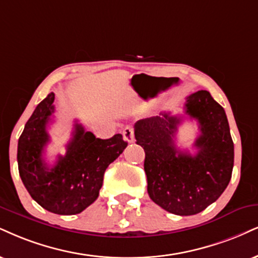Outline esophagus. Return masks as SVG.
<instances>
[{"mask_svg": "<svg viewBox=\"0 0 258 258\" xmlns=\"http://www.w3.org/2000/svg\"><path fill=\"white\" fill-rule=\"evenodd\" d=\"M122 135H123V139L125 140L126 142H133L134 141L135 136H134V128L133 126H125V128L123 129L122 132Z\"/></svg>", "mask_w": 258, "mask_h": 258, "instance_id": "obj_1", "label": "esophagus"}]
</instances>
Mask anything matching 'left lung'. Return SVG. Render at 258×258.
Masks as SVG:
<instances>
[{
    "label": "left lung",
    "instance_id": "8db88e82",
    "mask_svg": "<svg viewBox=\"0 0 258 258\" xmlns=\"http://www.w3.org/2000/svg\"><path fill=\"white\" fill-rule=\"evenodd\" d=\"M185 113L199 123L194 155L174 144L180 117L161 112L135 123L136 144L146 153L148 195L176 215L205 211L225 191L233 170L234 147L224 107L208 91H197L186 98Z\"/></svg>",
    "mask_w": 258,
    "mask_h": 258
}]
</instances>
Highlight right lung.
<instances>
[{"label": "right lung", "instance_id": "add662e5", "mask_svg": "<svg viewBox=\"0 0 258 258\" xmlns=\"http://www.w3.org/2000/svg\"><path fill=\"white\" fill-rule=\"evenodd\" d=\"M55 94L37 105L18 142V166L22 183L32 199L46 211L61 215L79 214L99 196L107 166L122 154L126 142L120 134L95 138L81 124H74L66 155L49 166L43 154L50 136L47 123L55 111Z\"/></svg>", "mask_w": 258, "mask_h": 258}]
</instances>
